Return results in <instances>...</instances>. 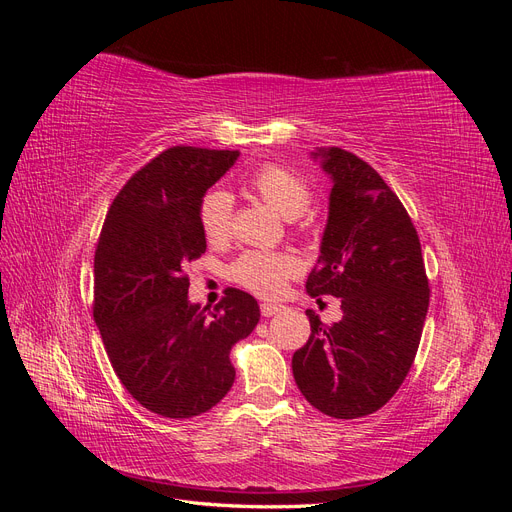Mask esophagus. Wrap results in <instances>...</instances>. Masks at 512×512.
<instances>
[{
	"instance_id": "1",
	"label": "esophagus",
	"mask_w": 512,
	"mask_h": 512,
	"mask_svg": "<svg viewBox=\"0 0 512 512\" xmlns=\"http://www.w3.org/2000/svg\"><path fill=\"white\" fill-rule=\"evenodd\" d=\"M282 305H275V303H262L260 305V312H262V316L265 318H271V316H275L277 312H282Z\"/></svg>"
}]
</instances>
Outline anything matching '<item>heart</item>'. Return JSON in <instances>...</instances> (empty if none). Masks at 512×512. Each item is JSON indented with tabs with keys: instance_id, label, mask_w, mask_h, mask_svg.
<instances>
[{
	"instance_id": "b5f03b06",
	"label": "heart",
	"mask_w": 512,
	"mask_h": 512,
	"mask_svg": "<svg viewBox=\"0 0 512 512\" xmlns=\"http://www.w3.org/2000/svg\"><path fill=\"white\" fill-rule=\"evenodd\" d=\"M252 188L286 220L301 218L312 205L309 185L299 175H294L292 170L277 164L260 166L252 177ZM232 205H235V200L226 190H213L203 198V203H200V228H203L209 241L220 243L230 237ZM297 271L299 262L288 254L252 250L235 260L230 275L239 286L258 294V297H277L284 290L288 277Z\"/></svg>"
}]
</instances>
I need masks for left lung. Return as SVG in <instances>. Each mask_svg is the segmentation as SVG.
I'll use <instances>...</instances> for the list:
<instances>
[{"label": "left lung", "mask_w": 512, "mask_h": 512, "mask_svg": "<svg viewBox=\"0 0 512 512\" xmlns=\"http://www.w3.org/2000/svg\"><path fill=\"white\" fill-rule=\"evenodd\" d=\"M314 160L333 181L309 297L342 299V320L324 327L307 309L312 335L292 356L303 397L322 414H374L406 380L421 342L429 282L416 228L397 194L354 153L320 147Z\"/></svg>", "instance_id": "left-lung-1"}]
</instances>
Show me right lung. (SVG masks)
Segmentation results:
<instances>
[{
  "label": "right lung",
  "mask_w": 512,
  "mask_h": 512,
  "mask_svg": "<svg viewBox=\"0 0 512 512\" xmlns=\"http://www.w3.org/2000/svg\"><path fill=\"white\" fill-rule=\"evenodd\" d=\"M239 151L170 147L115 196L94 260V320L117 378L153 414L192 418L230 391V348L260 320L252 294L228 288L205 314L183 269L207 250L200 203Z\"/></svg>",
  "instance_id": "add662e5"
}]
</instances>
